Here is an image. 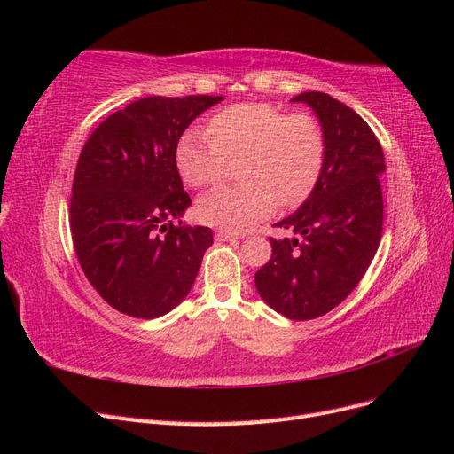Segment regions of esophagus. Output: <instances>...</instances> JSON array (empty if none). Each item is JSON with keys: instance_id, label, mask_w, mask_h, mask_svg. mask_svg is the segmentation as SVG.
<instances>
[{"instance_id": "34e87169", "label": "esophagus", "mask_w": 454, "mask_h": 454, "mask_svg": "<svg viewBox=\"0 0 454 454\" xmlns=\"http://www.w3.org/2000/svg\"><path fill=\"white\" fill-rule=\"evenodd\" d=\"M235 239H242L240 232H231V231H217L215 232L217 242H227V240H235Z\"/></svg>"}]
</instances>
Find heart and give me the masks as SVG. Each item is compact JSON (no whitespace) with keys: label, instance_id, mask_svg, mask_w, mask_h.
<instances>
[{"label":"heart","instance_id":"b5f03b06","mask_svg":"<svg viewBox=\"0 0 454 454\" xmlns=\"http://www.w3.org/2000/svg\"><path fill=\"white\" fill-rule=\"evenodd\" d=\"M237 185H219L197 200L202 223L246 231L277 208H297L324 170L325 138L309 114L287 115L267 102L237 104L208 122V134L187 130L176 144V168L191 187L215 182L225 159L240 157Z\"/></svg>","mask_w":454,"mask_h":454}]
</instances>
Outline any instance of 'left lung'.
Here are the masks:
<instances>
[{
  "instance_id": "8db88e82",
  "label": "left lung",
  "mask_w": 454,
  "mask_h": 454,
  "mask_svg": "<svg viewBox=\"0 0 454 454\" xmlns=\"http://www.w3.org/2000/svg\"><path fill=\"white\" fill-rule=\"evenodd\" d=\"M325 138L324 170L312 195L274 227L272 255L255 272L265 303L290 320H312L347 299L375 257L382 235V147L367 122L325 92H301Z\"/></svg>"
}]
</instances>
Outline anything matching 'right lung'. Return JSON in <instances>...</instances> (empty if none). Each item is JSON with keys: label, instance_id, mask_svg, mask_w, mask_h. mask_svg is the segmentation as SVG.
<instances>
[{"label": "right lung", "instance_id": "1", "mask_svg": "<svg viewBox=\"0 0 454 454\" xmlns=\"http://www.w3.org/2000/svg\"><path fill=\"white\" fill-rule=\"evenodd\" d=\"M223 96H147L102 121L81 149L70 200L79 265L115 310L153 320L187 297L208 227L174 225L191 206L176 168L185 129Z\"/></svg>", "mask_w": 454, "mask_h": 454}]
</instances>
